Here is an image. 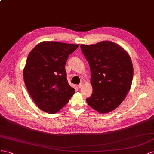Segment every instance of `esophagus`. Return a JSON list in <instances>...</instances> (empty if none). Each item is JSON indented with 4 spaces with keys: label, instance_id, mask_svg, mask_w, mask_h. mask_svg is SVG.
Segmentation results:
<instances>
[{
    "label": "esophagus",
    "instance_id": "1",
    "mask_svg": "<svg viewBox=\"0 0 154 154\" xmlns=\"http://www.w3.org/2000/svg\"><path fill=\"white\" fill-rule=\"evenodd\" d=\"M82 86H83V84H82V83H81V84H79V85H78V87L79 88H81V87H82Z\"/></svg>",
    "mask_w": 154,
    "mask_h": 154
}]
</instances>
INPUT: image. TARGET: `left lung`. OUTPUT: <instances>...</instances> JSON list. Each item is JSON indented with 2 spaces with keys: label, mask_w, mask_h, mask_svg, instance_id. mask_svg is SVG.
Segmentation results:
<instances>
[{
  "label": "left lung",
  "mask_w": 154,
  "mask_h": 154,
  "mask_svg": "<svg viewBox=\"0 0 154 154\" xmlns=\"http://www.w3.org/2000/svg\"><path fill=\"white\" fill-rule=\"evenodd\" d=\"M81 48L89 63L93 88L86 102L100 113L110 112L119 106L130 90L134 75L130 57L112 41L81 45Z\"/></svg>",
  "instance_id": "obj_1"
}]
</instances>
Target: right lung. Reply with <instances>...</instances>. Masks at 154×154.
Instances as JSON below:
<instances>
[{"mask_svg": "<svg viewBox=\"0 0 154 154\" xmlns=\"http://www.w3.org/2000/svg\"><path fill=\"white\" fill-rule=\"evenodd\" d=\"M79 45L44 41L29 52L23 69L25 85L42 111L55 113L75 93L68 84L65 64Z\"/></svg>", "mask_w": 154, "mask_h": 154, "instance_id": "1", "label": "right lung"}]
</instances>
